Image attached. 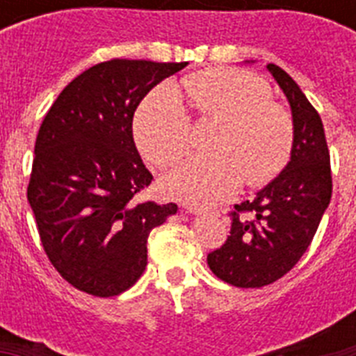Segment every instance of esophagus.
<instances>
[{"mask_svg": "<svg viewBox=\"0 0 356 356\" xmlns=\"http://www.w3.org/2000/svg\"><path fill=\"white\" fill-rule=\"evenodd\" d=\"M184 207L191 213H197V216H200V213H212V210L205 209V207L201 205H196V203H184Z\"/></svg>", "mask_w": 356, "mask_h": 356, "instance_id": "esophagus-1", "label": "esophagus"}]
</instances>
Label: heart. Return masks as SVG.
Returning a JSON list of instances; mask_svg holds the SVG:
<instances>
[{"label": "heart", "mask_w": 356, "mask_h": 356, "mask_svg": "<svg viewBox=\"0 0 356 356\" xmlns=\"http://www.w3.org/2000/svg\"><path fill=\"white\" fill-rule=\"evenodd\" d=\"M184 87L203 119L225 122L213 151L178 163L163 178L171 197L212 205L234 196L244 178L251 187L269 184L291 159L294 122L291 114L271 102V89L260 78L237 69L194 72ZM135 143L159 168L180 159L193 137V122L171 85L151 90L135 112Z\"/></svg>", "instance_id": "1"}]
</instances>
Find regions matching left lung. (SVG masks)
I'll use <instances>...</instances> for the list:
<instances>
[{
    "label": "left lung",
    "instance_id": "left-lung-1",
    "mask_svg": "<svg viewBox=\"0 0 356 356\" xmlns=\"http://www.w3.org/2000/svg\"><path fill=\"white\" fill-rule=\"evenodd\" d=\"M267 71L291 105V160L253 200L235 205L228 238L207 257L217 278L241 289L264 287L287 275L310 246L332 200L330 151L317 110L284 69L267 64Z\"/></svg>",
    "mask_w": 356,
    "mask_h": 356
}]
</instances>
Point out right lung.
I'll list each match as a JSON object with an SVG mask.
<instances>
[{"label": "right lung", "mask_w": 356, "mask_h": 356, "mask_svg": "<svg viewBox=\"0 0 356 356\" xmlns=\"http://www.w3.org/2000/svg\"><path fill=\"white\" fill-rule=\"evenodd\" d=\"M187 62H102L58 94L35 140L28 201L49 262L72 287L118 296L140 278L147 237L176 213L135 196L153 176L134 143L144 96Z\"/></svg>", "instance_id": "right-lung-1"}]
</instances>
